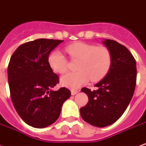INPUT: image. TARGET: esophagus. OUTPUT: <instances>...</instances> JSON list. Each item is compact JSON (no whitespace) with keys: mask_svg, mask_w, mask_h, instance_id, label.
<instances>
[{"mask_svg":"<svg viewBox=\"0 0 146 146\" xmlns=\"http://www.w3.org/2000/svg\"><path fill=\"white\" fill-rule=\"evenodd\" d=\"M79 91L80 90H71V94L73 96L76 95V93H79Z\"/></svg>","mask_w":146,"mask_h":146,"instance_id":"obj_1","label":"esophagus"}]
</instances>
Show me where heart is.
Listing matches in <instances>:
<instances>
[{
    "mask_svg": "<svg viewBox=\"0 0 146 146\" xmlns=\"http://www.w3.org/2000/svg\"><path fill=\"white\" fill-rule=\"evenodd\" d=\"M66 50L71 60L77 61L75 66L77 71L61 78V83L66 87L77 89L90 78L92 81L100 80L110 70L112 56L106 46L78 42L66 46ZM48 63L50 68L60 74L66 73L68 69L67 59L59 50L53 51L49 55Z\"/></svg>",
    "mask_w": 146,
    "mask_h": 146,
    "instance_id": "heart-1",
    "label": "heart"
}]
</instances>
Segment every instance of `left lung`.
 Segmentation results:
<instances>
[{
	"label": "left lung",
	"mask_w": 146,
	"mask_h": 146,
	"mask_svg": "<svg viewBox=\"0 0 146 146\" xmlns=\"http://www.w3.org/2000/svg\"><path fill=\"white\" fill-rule=\"evenodd\" d=\"M112 56L109 72L96 83V90L86 87L81 91L89 101L80 108L84 121L96 127H105L119 119L132 100L136 84V62L125 46L113 40L103 42Z\"/></svg>",
	"instance_id": "left-lung-1"
}]
</instances>
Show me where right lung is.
Segmentation results:
<instances>
[{
    "label": "right lung",
    "instance_id": "1",
    "mask_svg": "<svg viewBox=\"0 0 146 146\" xmlns=\"http://www.w3.org/2000/svg\"><path fill=\"white\" fill-rule=\"evenodd\" d=\"M63 40L37 39L21 44L7 67L11 98L17 113L29 125L44 128L55 122L70 97V90L53 89L59 76L48 63L50 52Z\"/></svg>",
    "mask_w": 146,
    "mask_h": 146
}]
</instances>
